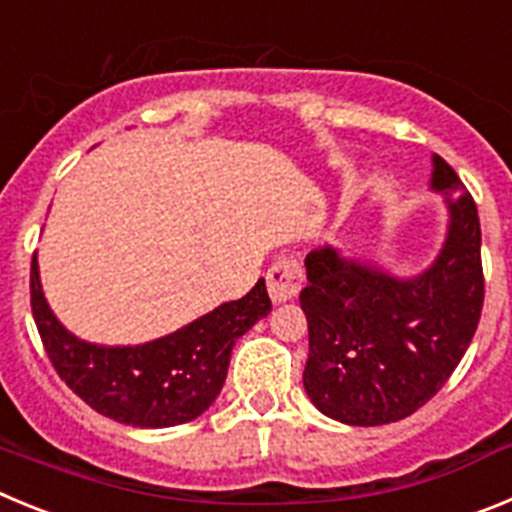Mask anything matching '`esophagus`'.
<instances>
[{
	"mask_svg": "<svg viewBox=\"0 0 512 512\" xmlns=\"http://www.w3.org/2000/svg\"><path fill=\"white\" fill-rule=\"evenodd\" d=\"M266 289L274 302H287L295 300L302 289V269L297 261L292 259H279L266 274Z\"/></svg>",
	"mask_w": 512,
	"mask_h": 512,
	"instance_id": "34e87169",
	"label": "esophagus"
}]
</instances>
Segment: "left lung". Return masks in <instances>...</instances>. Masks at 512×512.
<instances>
[{
    "label": "left lung",
    "mask_w": 512,
    "mask_h": 512,
    "mask_svg": "<svg viewBox=\"0 0 512 512\" xmlns=\"http://www.w3.org/2000/svg\"><path fill=\"white\" fill-rule=\"evenodd\" d=\"M431 189L449 210L433 264L397 277L323 246L307 253V397L346 425H384L423 408L451 377L477 330L485 277L477 205L456 171L433 156Z\"/></svg>",
    "instance_id": "1"
}]
</instances>
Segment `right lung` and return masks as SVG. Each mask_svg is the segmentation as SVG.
<instances>
[{"instance_id":"add662e5","label":"right lung","mask_w":512,"mask_h":512,"mask_svg":"<svg viewBox=\"0 0 512 512\" xmlns=\"http://www.w3.org/2000/svg\"><path fill=\"white\" fill-rule=\"evenodd\" d=\"M30 305L58 377L89 408L133 428H171L200 418L223 390L235 341L271 310L259 279L246 297L223 302L169 336L140 346H97L53 315L40 287L38 256L30 269Z\"/></svg>"}]
</instances>
